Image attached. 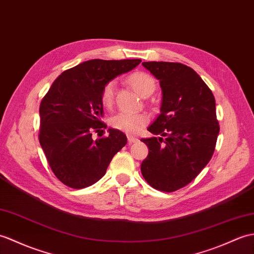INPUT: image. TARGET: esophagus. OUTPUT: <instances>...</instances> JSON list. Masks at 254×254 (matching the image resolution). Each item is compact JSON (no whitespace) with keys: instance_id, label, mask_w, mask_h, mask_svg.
Instances as JSON below:
<instances>
[{"instance_id":"34e87169","label":"esophagus","mask_w":254,"mask_h":254,"mask_svg":"<svg viewBox=\"0 0 254 254\" xmlns=\"http://www.w3.org/2000/svg\"><path fill=\"white\" fill-rule=\"evenodd\" d=\"M127 140H128L129 144H132V143H136V141H137L138 139H137L136 137L132 136V135H127Z\"/></svg>"}]
</instances>
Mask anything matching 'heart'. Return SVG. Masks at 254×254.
Here are the masks:
<instances>
[{
    "label": "heart",
    "mask_w": 254,
    "mask_h": 254,
    "mask_svg": "<svg viewBox=\"0 0 254 254\" xmlns=\"http://www.w3.org/2000/svg\"><path fill=\"white\" fill-rule=\"evenodd\" d=\"M127 83L132 86L133 90L139 94L140 96L146 97L155 91L156 81L152 76L144 71L133 72L127 76ZM115 87L114 81L108 82L105 84L102 90L100 99L106 107L113 104L115 98ZM148 116L145 113H131V111H122L117 114L110 119V126L119 131L126 132L128 134L137 133L147 122H148Z\"/></svg>",
    "instance_id": "obj_1"
}]
</instances>
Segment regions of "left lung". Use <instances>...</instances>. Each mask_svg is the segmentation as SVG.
Listing matches in <instances>:
<instances>
[{
  "label": "left lung",
  "mask_w": 254,
  "mask_h": 254,
  "mask_svg": "<svg viewBox=\"0 0 254 254\" xmlns=\"http://www.w3.org/2000/svg\"><path fill=\"white\" fill-rule=\"evenodd\" d=\"M143 66L160 81L162 104L161 114L147 128L160 137L140 139L149 149L140 171L155 190L172 192L190 184L213 156L220 132L215 99L186 64L146 62Z\"/></svg>",
  "instance_id": "left-lung-1"
}]
</instances>
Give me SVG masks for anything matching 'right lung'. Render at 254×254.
<instances>
[{
  "mask_svg": "<svg viewBox=\"0 0 254 254\" xmlns=\"http://www.w3.org/2000/svg\"><path fill=\"white\" fill-rule=\"evenodd\" d=\"M140 60H91L64 71L40 104V145L56 178L81 190L103 178L114 156L127 144L119 129L107 137L92 134L107 127L102 122V90L116 76L140 64Z\"/></svg>",
  "mask_w": 254,
  "mask_h": 254,
  "instance_id": "right-lung-1",
  "label": "right lung"
}]
</instances>
